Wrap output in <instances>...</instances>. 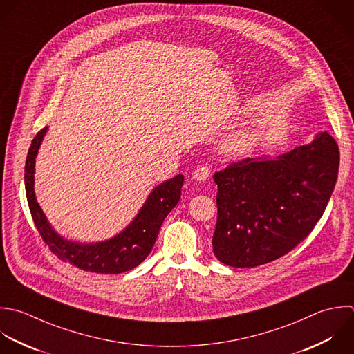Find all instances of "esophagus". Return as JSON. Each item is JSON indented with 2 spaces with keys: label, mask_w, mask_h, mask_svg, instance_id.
<instances>
[{
  "label": "esophagus",
  "mask_w": 354,
  "mask_h": 354,
  "mask_svg": "<svg viewBox=\"0 0 354 354\" xmlns=\"http://www.w3.org/2000/svg\"><path fill=\"white\" fill-rule=\"evenodd\" d=\"M211 175V168L208 165H198L193 172V179L198 182H205Z\"/></svg>",
  "instance_id": "34e87169"
}]
</instances>
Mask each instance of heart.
Listing matches in <instances>:
<instances>
[{
  "label": "heart",
  "instance_id": "1",
  "mask_svg": "<svg viewBox=\"0 0 354 354\" xmlns=\"http://www.w3.org/2000/svg\"><path fill=\"white\" fill-rule=\"evenodd\" d=\"M257 133L251 129H241L234 132L233 135H230L225 143H223V150L226 153L230 154H236V156H243V154H248L250 151H252V149L257 145Z\"/></svg>",
  "mask_w": 354,
  "mask_h": 354
}]
</instances>
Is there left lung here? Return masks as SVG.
Returning <instances> with one entry per match:
<instances>
[{"label":"left lung","instance_id":"8db88e82","mask_svg":"<svg viewBox=\"0 0 354 354\" xmlns=\"http://www.w3.org/2000/svg\"><path fill=\"white\" fill-rule=\"evenodd\" d=\"M338 169V145L322 132L276 158L247 157L216 172L215 257L227 266L255 268L288 254L323 216Z\"/></svg>","mask_w":354,"mask_h":354}]
</instances>
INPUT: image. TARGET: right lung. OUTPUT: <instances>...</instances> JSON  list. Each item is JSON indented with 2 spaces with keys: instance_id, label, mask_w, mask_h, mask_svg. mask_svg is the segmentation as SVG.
<instances>
[{
  "instance_id": "1",
  "label": "right lung",
  "mask_w": 354,
  "mask_h": 354,
  "mask_svg": "<svg viewBox=\"0 0 354 354\" xmlns=\"http://www.w3.org/2000/svg\"><path fill=\"white\" fill-rule=\"evenodd\" d=\"M45 132L46 127L35 135L28 149L24 167V186L34 225L50 252L81 270L100 274H118L140 265L150 254L164 219L180 198L183 175L179 174L157 186L131 225L115 237L95 244L73 243L60 237L50 227L35 200L34 165Z\"/></svg>"
}]
</instances>
